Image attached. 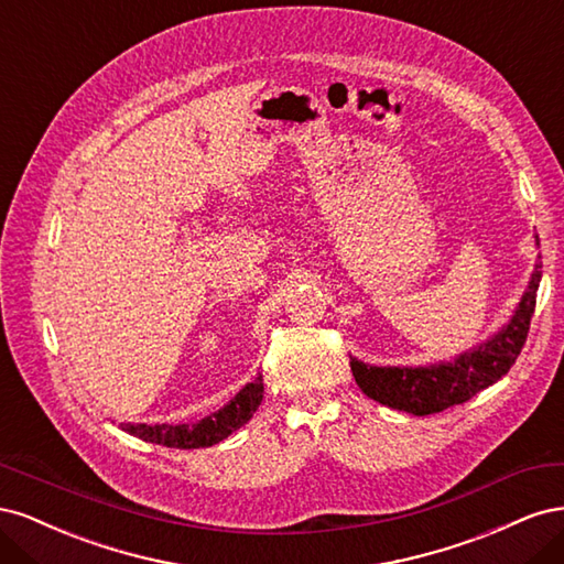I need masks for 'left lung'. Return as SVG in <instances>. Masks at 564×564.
I'll use <instances>...</instances> for the list:
<instances>
[{
    "label": "left lung",
    "mask_w": 564,
    "mask_h": 564,
    "mask_svg": "<svg viewBox=\"0 0 564 564\" xmlns=\"http://www.w3.org/2000/svg\"><path fill=\"white\" fill-rule=\"evenodd\" d=\"M539 268L541 263H536L516 315L485 344L460 352L452 362L431 367H371L352 357L350 369L357 386L367 398L386 406L414 416H429L445 412L454 404H464L475 392L497 383L516 365L527 340L529 322L536 308V289L541 282Z\"/></svg>",
    "instance_id": "left-lung-1"
}]
</instances>
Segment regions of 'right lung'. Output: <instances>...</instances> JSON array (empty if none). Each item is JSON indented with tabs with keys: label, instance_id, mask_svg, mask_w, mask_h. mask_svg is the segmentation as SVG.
I'll list each match as a JSON object with an SVG mask.
<instances>
[{
	"label": "right lung",
	"instance_id": "right-lung-1",
	"mask_svg": "<svg viewBox=\"0 0 564 564\" xmlns=\"http://www.w3.org/2000/svg\"><path fill=\"white\" fill-rule=\"evenodd\" d=\"M261 400H263V377H259L253 383H247L224 409H218L216 414L204 416L197 423H178V425L122 423V431L162 447H174V449L212 447L216 442L226 440L237 429H242V425L253 416L256 409H259Z\"/></svg>",
	"mask_w": 564,
	"mask_h": 564
}]
</instances>
